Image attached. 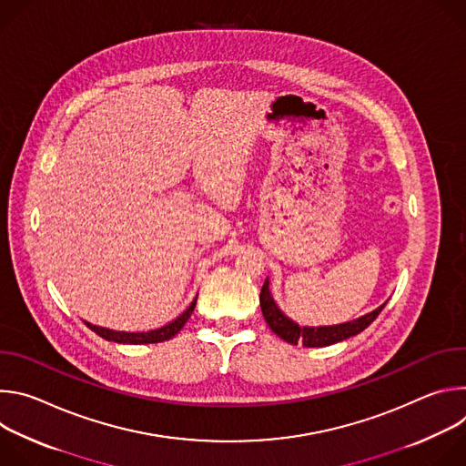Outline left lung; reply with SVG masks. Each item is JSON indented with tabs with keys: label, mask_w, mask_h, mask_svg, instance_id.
Masks as SVG:
<instances>
[{
	"label": "left lung",
	"mask_w": 466,
	"mask_h": 466,
	"mask_svg": "<svg viewBox=\"0 0 466 466\" xmlns=\"http://www.w3.org/2000/svg\"><path fill=\"white\" fill-rule=\"evenodd\" d=\"M259 306H261V313L268 326L275 331V334L284 339L286 343L291 345H299L302 343L304 347H328L334 345L339 341H345L352 336H358L360 331H363L378 315L380 311L385 308V304L378 306L374 311L343 322V324H336V326H300L295 320H291L275 302L271 291H269V280H265L261 293H259Z\"/></svg>",
	"instance_id": "8db88e82"
}]
</instances>
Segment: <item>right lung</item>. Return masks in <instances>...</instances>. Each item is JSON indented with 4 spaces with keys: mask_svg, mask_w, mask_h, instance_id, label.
I'll return each instance as SVG.
<instances>
[{
    "mask_svg": "<svg viewBox=\"0 0 466 466\" xmlns=\"http://www.w3.org/2000/svg\"><path fill=\"white\" fill-rule=\"evenodd\" d=\"M197 299H193V302L187 306L186 311H182L175 320L167 322L162 328L157 329H149V331H116L110 328H101L90 322H85L92 331L106 341H114V343H123V345H147V343H162L167 341L171 338H175L178 331L182 329V326L186 324V320L189 319V315L193 313Z\"/></svg>",
    "mask_w": 466,
    "mask_h": 466,
    "instance_id": "1",
    "label": "right lung"
}]
</instances>
